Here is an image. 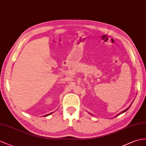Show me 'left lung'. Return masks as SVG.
<instances>
[{
    "mask_svg": "<svg viewBox=\"0 0 146 146\" xmlns=\"http://www.w3.org/2000/svg\"><path fill=\"white\" fill-rule=\"evenodd\" d=\"M129 107H130V106H129ZM129 108H127V109H126V110H124V111H122V112H121V113H119V115H120V114H121V113H124V112H125V111H127V110H128V109H129ZM90 115H92V114H91V113H90ZM116 115V116H118V115Z\"/></svg>",
    "mask_w": 146,
    "mask_h": 146,
    "instance_id": "obj_1",
    "label": "left lung"
}]
</instances>
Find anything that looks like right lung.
<instances>
[{"mask_svg": "<svg viewBox=\"0 0 146 146\" xmlns=\"http://www.w3.org/2000/svg\"><path fill=\"white\" fill-rule=\"evenodd\" d=\"M51 113H49V114H48V115H44V116H48V115H51Z\"/></svg>", "mask_w": 146, "mask_h": 146, "instance_id": "1", "label": "right lung"}]
</instances>
